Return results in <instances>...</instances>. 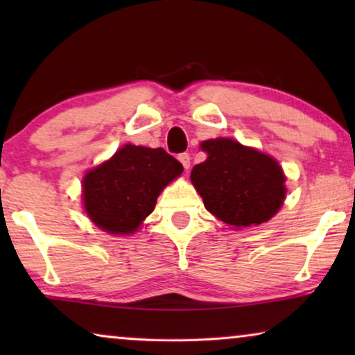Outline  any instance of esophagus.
Returning a JSON list of instances; mask_svg holds the SVG:
<instances>
[{"instance_id": "obj_1", "label": "esophagus", "mask_w": 355, "mask_h": 355, "mask_svg": "<svg viewBox=\"0 0 355 355\" xmlns=\"http://www.w3.org/2000/svg\"><path fill=\"white\" fill-rule=\"evenodd\" d=\"M178 159L182 163L184 169L191 168V155H189V153H181V155H179V157H178Z\"/></svg>"}]
</instances>
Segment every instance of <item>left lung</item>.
I'll use <instances>...</instances> for the list:
<instances>
[{
  "mask_svg": "<svg viewBox=\"0 0 355 355\" xmlns=\"http://www.w3.org/2000/svg\"><path fill=\"white\" fill-rule=\"evenodd\" d=\"M205 162L193 166L192 184L205 208L226 225L268 221L284 200V174L276 159L231 139L202 142Z\"/></svg>",
  "mask_w": 355,
  "mask_h": 355,
  "instance_id": "8db88e82",
  "label": "left lung"
}]
</instances>
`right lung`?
Returning a JSON list of instances; mask_svg holds the SVG:
<instances>
[{"label": "right lung", "mask_w": 355, "mask_h": 355, "mask_svg": "<svg viewBox=\"0 0 355 355\" xmlns=\"http://www.w3.org/2000/svg\"><path fill=\"white\" fill-rule=\"evenodd\" d=\"M182 173L163 148L125 145L84 178V207L96 226L130 234L153 211L159 192Z\"/></svg>", "instance_id": "add662e5"}]
</instances>
